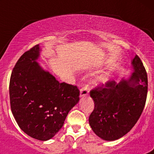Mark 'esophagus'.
Returning a JSON list of instances; mask_svg holds the SVG:
<instances>
[{"label": "esophagus", "mask_w": 154, "mask_h": 154, "mask_svg": "<svg viewBox=\"0 0 154 154\" xmlns=\"http://www.w3.org/2000/svg\"><path fill=\"white\" fill-rule=\"evenodd\" d=\"M89 84L86 83L85 85H84L82 88L80 90V96L81 97H83V96H86L88 94H89Z\"/></svg>", "instance_id": "esophagus-1"}]
</instances>
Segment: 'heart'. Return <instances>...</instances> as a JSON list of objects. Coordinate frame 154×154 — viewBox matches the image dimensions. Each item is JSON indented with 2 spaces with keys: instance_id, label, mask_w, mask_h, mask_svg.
Here are the masks:
<instances>
[{
  "instance_id": "obj_1",
  "label": "heart",
  "mask_w": 154,
  "mask_h": 154,
  "mask_svg": "<svg viewBox=\"0 0 154 154\" xmlns=\"http://www.w3.org/2000/svg\"><path fill=\"white\" fill-rule=\"evenodd\" d=\"M103 80H106V79H105V78H103Z\"/></svg>"
}]
</instances>
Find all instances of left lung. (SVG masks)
Here are the masks:
<instances>
[{"label":"left lung","mask_w":154,"mask_h":154,"mask_svg":"<svg viewBox=\"0 0 154 154\" xmlns=\"http://www.w3.org/2000/svg\"><path fill=\"white\" fill-rule=\"evenodd\" d=\"M132 64L135 72L129 80L107 81L90 91L95 103L89 125L98 137L116 140L126 135L143 112L148 90L146 69L138 55Z\"/></svg>","instance_id":"1"}]
</instances>
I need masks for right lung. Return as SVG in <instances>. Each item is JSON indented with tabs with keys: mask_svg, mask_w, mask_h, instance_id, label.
<instances>
[{
	"mask_svg": "<svg viewBox=\"0 0 154 154\" xmlns=\"http://www.w3.org/2000/svg\"><path fill=\"white\" fill-rule=\"evenodd\" d=\"M39 45L16 62L10 79L11 112L19 127L38 140L52 138L62 127L71 109L79 101L76 85L60 83L36 62Z\"/></svg>",
	"mask_w": 154,
	"mask_h": 154,
	"instance_id": "obj_1",
	"label": "right lung"
}]
</instances>
